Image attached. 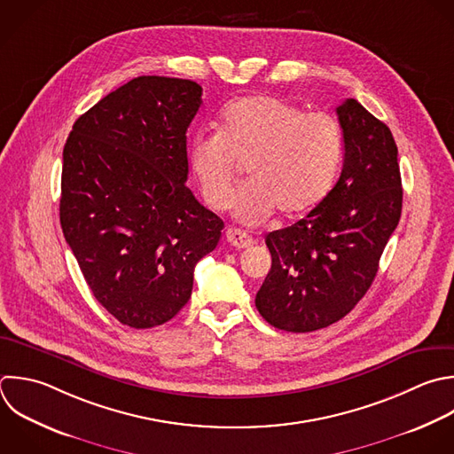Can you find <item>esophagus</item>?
Wrapping results in <instances>:
<instances>
[{"label":"esophagus","instance_id":"34e87169","mask_svg":"<svg viewBox=\"0 0 454 454\" xmlns=\"http://www.w3.org/2000/svg\"><path fill=\"white\" fill-rule=\"evenodd\" d=\"M225 238H227V241H229L231 247L239 248V250H241V248H248V247L254 243L252 238H250L247 232H243V231H239V229H234V227L227 229Z\"/></svg>","mask_w":454,"mask_h":454}]
</instances>
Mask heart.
Instances as JSON below:
<instances>
[{
    "label": "heart",
    "instance_id": "b5f03b06",
    "mask_svg": "<svg viewBox=\"0 0 454 454\" xmlns=\"http://www.w3.org/2000/svg\"><path fill=\"white\" fill-rule=\"evenodd\" d=\"M344 154L339 122L268 94L229 103L218 133H199L188 147L190 172L209 207L231 204L232 184L245 167L248 183L234 199L245 223H261L278 209L296 218L330 192Z\"/></svg>",
    "mask_w": 454,
    "mask_h": 454
}]
</instances>
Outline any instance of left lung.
I'll list each match as a JSON object with an SVG mask.
<instances>
[{"label":"left lung","mask_w":454,"mask_h":454,"mask_svg":"<svg viewBox=\"0 0 454 454\" xmlns=\"http://www.w3.org/2000/svg\"><path fill=\"white\" fill-rule=\"evenodd\" d=\"M344 163L335 186L301 220L266 236L271 270L259 314L286 332H314L344 317L371 287L403 204L390 129L358 101L337 106Z\"/></svg>","instance_id":"8db88e82"}]
</instances>
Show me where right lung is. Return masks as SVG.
I'll list each match as a JSON object with an SVG mask.
<instances>
[{
    "label": "right lung",
    "instance_id": "right-lung-1",
    "mask_svg": "<svg viewBox=\"0 0 454 454\" xmlns=\"http://www.w3.org/2000/svg\"><path fill=\"white\" fill-rule=\"evenodd\" d=\"M200 105L195 82L138 76L83 114L64 147L66 241L96 300L131 328L188 303L195 264L222 236V218L186 186Z\"/></svg>",
    "mask_w": 454,
    "mask_h": 454
}]
</instances>
